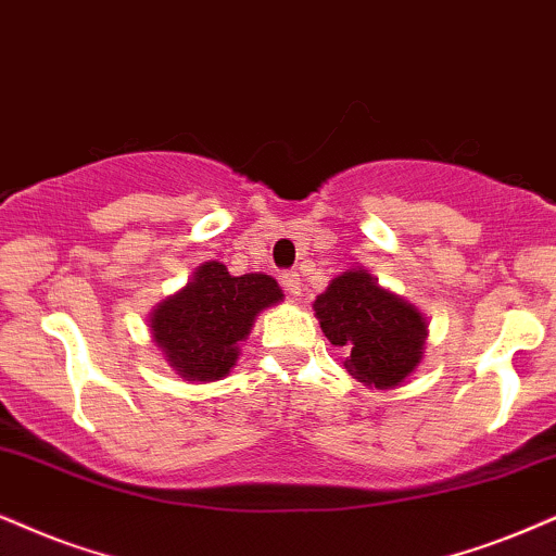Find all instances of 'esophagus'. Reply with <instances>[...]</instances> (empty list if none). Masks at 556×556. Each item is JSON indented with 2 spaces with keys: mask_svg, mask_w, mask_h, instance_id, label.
Masks as SVG:
<instances>
[{
  "mask_svg": "<svg viewBox=\"0 0 556 556\" xmlns=\"http://www.w3.org/2000/svg\"><path fill=\"white\" fill-rule=\"evenodd\" d=\"M280 286H283L286 293H291V296H299L301 293V278L296 270H283L280 273Z\"/></svg>",
  "mask_w": 556,
  "mask_h": 556,
  "instance_id": "1",
  "label": "esophagus"
}]
</instances>
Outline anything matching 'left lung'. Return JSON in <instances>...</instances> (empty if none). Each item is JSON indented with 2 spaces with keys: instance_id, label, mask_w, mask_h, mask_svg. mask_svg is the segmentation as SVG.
<instances>
[{
  "instance_id": "left-lung-1",
  "label": "left lung",
  "mask_w": 556,
  "mask_h": 556,
  "mask_svg": "<svg viewBox=\"0 0 556 556\" xmlns=\"http://www.w3.org/2000/svg\"><path fill=\"white\" fill-rule=\"evenodd\" d=\"M321 332L345 348V368L366 387L394 389L422 361L428 325L413 304L381 289L366 270L332 278L314 301Z\"/></svg>"
}]
</instances>
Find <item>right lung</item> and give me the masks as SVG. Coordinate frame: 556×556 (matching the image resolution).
I'll list each match as a JSON object with an SVG mask.
<instances>
[{"mask_svg": "<svg viewBox=\"0 0 556 556\" xmlns=\"http://www.w3.org/2000/svg\"><path fill=\"white\" fill-rule=\"evenodd\" d=\"M280 299L283 291L270 276H231L226 265L211 260L152 312V338L182 379H224L257 314Z\"/></svg>", "mask_w": 556, "mask_h": 556, "instance_id": "right-lung-1", "label": "right lung"}]
</instances>
